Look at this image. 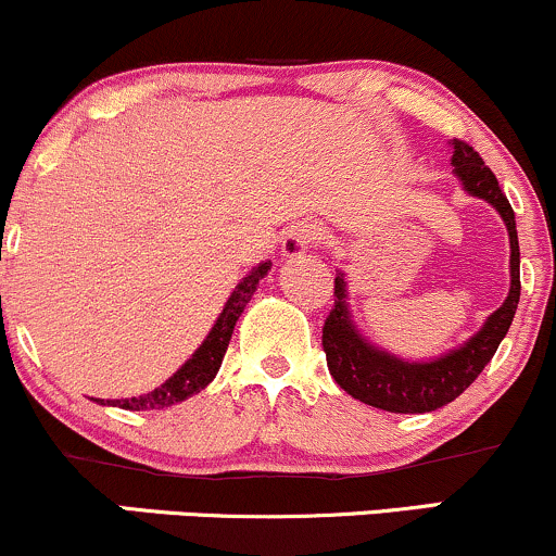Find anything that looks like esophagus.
Masks as SVG:
<instances>
[{"label": "esophagus", "mask_w": 556, "mask_h": 556, "mask_svg": "<svg viewBox=\"0 0 556 556\" xmlns=\"http://www.w3.org/2000/svg\"><path fill=\"white\" fill-rule=\"evenodd\" d=\"M324 242V229L316 227V225H295L287 229V235L282 238V253L285 256L295 258V256H303L305 251H311V248L321 245Z\"/></svg>", "instance_id": "1"}]
</instances>
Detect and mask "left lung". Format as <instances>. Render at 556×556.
Instances as JSON below:
<instances>
[{
    "label": "left lung",
    "instance_id": "8db88e82",
    "mask_svg": "<svg viewBox=\"0 0 556 556\" xmlns=\"http://www.w3.org/2000/svg\"><path fill=\"white\" fill-rule=\"evenodd\" d=\"M452 146H455L452 164H455L465 190L489 201L507 225L509 248H513V253H509L513 282H509V295L502 303V308H496L483 324V329L476 337H470V342H465L460 350L431 363H405L384 353V350L371 348L355 331L350 324L348 305H344V279L342 274H337L334 308L329 311L321 334L329 374L355 400L387 413H431L460 397L465 389L478 379V374L486 368V363L494 358L496 348L513 324L520 300V245L513 206H509L507 195L502 193L494 172L483 164L473 146L460 138L452 140Z\"/></svg>",
    "mask_w": 556,
    "mask_h": 556
}]
</instances>
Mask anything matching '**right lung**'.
<instances>
[{"mask_svg":"<svg viewBox=\"0 0 556 556\" xmlns=\"http://www.w3.org/2000/svg\"><path fill=\"white\" fill-rule=\"evenodd\" d=\"M269 266H271L269 261L256 266V269L235 287V292L229 295L225 311H222V316L216 318V324L212 327V331H208V337L203 340L201 348L193 353V358L185 363L180 371L169 376V379L159 389H154V392L140 394V397L112 400V405L123 407V410H162V407H169L175 405V402L188 400L190 394L201 392V389L214 379L216 371H219L222 358H225L227 353V344L232 340L235 324H238L240 314L245 311L248 300H251L253 292H256L258 279H264V274L269 271ZM96 402L104 405V400H96ZM106 405H110V400H106Z\"/></svg>","mask_w":556,"mask_h":556,"instance_id":"right-lung-1","label":"right lung"}]
</instances>
